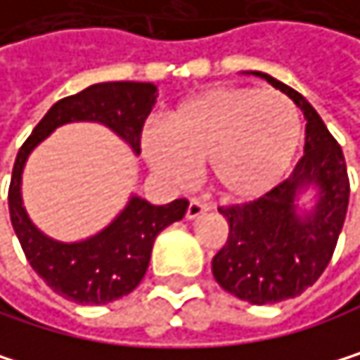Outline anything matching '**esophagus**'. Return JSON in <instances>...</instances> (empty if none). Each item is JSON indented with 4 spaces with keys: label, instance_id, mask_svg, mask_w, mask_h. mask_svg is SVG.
<instances>
[{
    "label": "esophagus",
    "instance_id": "1",
    "mask_svg": "<svg viewBox=\"0 0 360 360\" xmlns=\"http://www.w3.org/2000/svg\"><path fill=\"white\" fill-rule=\"evenodd\" d=\"M210 206L202 200H191L188 202V208H186V219H197V217H202L204 212H208Z\"/></svg>",
    "mask_w": 360,
    "mask_h": 360
}]
</instances>
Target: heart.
I'll list each match as a JSON object with an SVG mask.
<instances>
[{"label": "heart", "instance_id": "b5f03b06", "mask_svg": "<svg viewBox=\"0 0 360 360\" xmlns=\"http://www.w3.org/2000/svg\"><path fill=\"white\" fill-rule=\"evenodd\" d=\"M300 143V117L281 94L257 87H214L167 113L163 135L148 131L143 154L154 172L180 182L208 167L225 200L268 193L288 174Z\"/></svg>", "mask_w": 360, "mask_h": 360}]
</instances>
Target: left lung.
<instances>
[{"label":"left lung","mask_w":360,"mask_h":360,"mask_svg":"<svg viewBox=\"0 0 360 360\" xmlns=\"http://www.w3.org/2000/svg\"><path fill=\"white\" fill-rule=\"evenodd\" d=\"M288 94L302 111L304 154L275 188L245 204L221 206L229 233L212 257L217 283L251 304H273L300 296L328 266L348 212L350 180L341 146L316 109L296 89L266 72H253ZM314 186L319 202L309 213L295 206Z\"/></svg>","instance_id":"1"}]
</instances>
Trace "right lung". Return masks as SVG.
Masks as SVG:
<instances>
[{"instance_id": "1", "label": "right lung", "mask_w": 360, "mask_h": 360, "mask_svg": "<svg viewBox=\"0 0 360 360\" xmlns=\"http://www.w3.org/2000/svg\"><path fill=\"white\" fill-rule=\"evenodd\" d=\"M154 101L156 85L152 83L111 81L89 85L53 105L16 154L8 188L14 233L38 277L53 292L79 304H105L131 294L148 271L156 236L184 217L188 202L174 200L165 206H154L133 195L127 208L96 236L60 243L44 236L23 208L21 176L25 160L44 137L68 122H101L139 154L141 131Z\"/></svg>"}]
</instances>
